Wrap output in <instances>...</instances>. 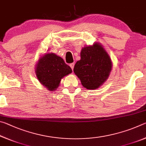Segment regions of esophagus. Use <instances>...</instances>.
Segmentation results:
<instances>
[{"mask_svg": "<svg viewBox=\"0 0 146 146\" xmlns=\"http://www.w3.org/2000/svg\"><path fill=\"white\" fill-rule=\"evenodd\" d=\"M74 66H75V64H74V63H71V64H70V66L71 67V68L72 69V70H73V68H74Z\"/></svg>", "mask_w": 146, "mask_h": 146, "instance_id": "34e87169", "label": "esophagus"}]
</instances>
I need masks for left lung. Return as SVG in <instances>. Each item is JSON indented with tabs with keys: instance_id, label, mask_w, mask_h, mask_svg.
I'll list each match as a JSON object with an SVG mask.
<instances>
[{
	"instance_id": "obj_1",
	"label": "left lung",
	"mask_w": 146,
	"mask_h": 146,
	"mask_svg": "<svg viewBox=\"0 0 146 146\" xmlns=\"http://www.w3.org/2000/svg\"><path fill=\"white\" fill-rule=\"evenodd\" d=\"M111 69L110 56L100 44L95 42L82 49L80 60L76 62L73 71L83 87L95 90L108 78Z\"/></svg>"
}]
</instances>
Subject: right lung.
<instances>
[{
	"label": "right lung",
	"mask_w": 146,
	"mask_h": 146,
	"mask_svg": "<svg viewBox=\"0 0 146 146\" xmlns=\"http://www.w3.org/2000/svg\"><path fill=\"white\" fill-rule=\"evenodd\" d=\"M72 70L62 58L55 53H46L39 59L35 73L39 82L49 91L57 89L61 79L71 73Z\"/></svg>",
	"instance_id": "add662e5"
}]
</instances>
